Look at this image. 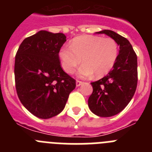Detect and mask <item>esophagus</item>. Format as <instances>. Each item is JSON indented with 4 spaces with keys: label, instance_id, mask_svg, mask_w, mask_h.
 <instances>
[{
    "label": "esophagus",
    "instance_id": "34e87169",
    "mask_svg": "<svg viewBox=\"0 0 152 152\" xmlns=\"http://www.w3.org/2000/svg\"><path fill=\"white\" fill-rule=\"evenodd\" d=\"M82 84H83L82 81H80V80H76V86H77V87H79V86H80Z\"/></svg>",
    "mask_w": 152,
    "mask_h": 152
}]
</instances>
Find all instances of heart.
I'll return each mask as SVG.
<instances>
[{
    "instance_id": "1",
    "label": "heart",
    "mask_w": 152,
    "mask_h": 152,
    "mask_svg": "<svg viewBox=\"0 0 152 152\" xmlns=\"http://www.w3.org/2000/svg\"><path fill=\"white\" fill-rule=\"evenodd\" d=\"M119 54L116 40L110 37L84 35L77 36L71 42V46L64 45L59 49L58 57L61 67L67 73H72L81 62L77 72L81 78L101 77L109 73L114 66Z\"/></svg>"
}]
</instances>
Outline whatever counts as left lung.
<instances>
[{"instance_id":"obj_1","label":"left lung","mask_w":152,"mask_h":152,"mask_svg":"<svg viewBox=\"0 0 152 152\" xmlns=\"http://www.w3.org/2000/svg\"><path fill=\"white\" fill-rule=\"evenodd\" d=\"M96 33L110 36L119 46L113 69L103 78L91 83L93 93L88 99L93 113L110 117L121 112L134 96L138 82L137 56L129 40L118 33L108 29Z\"/></svg>"}]
</instances>
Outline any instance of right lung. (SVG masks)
Masks as SVG:
<instances>
[{
  "label": "right lung",
  "instance_id": "add662e5",
  "mask_svg": "<svg viewBox=\"0 0 152 152\" xmlns=\"http://www.w3.org/2000/svg\"><path fill=\"white\" fill-rule=\"evenodd\" d=\"M66 42L63 33L40 30L26 38L15 57L16 90L24 107L40 119L64 110L75 80L62 70L58 52Z\"/></svg>",
  "mask_w": 152,
  "mask_h": 152
}]
</instances>
